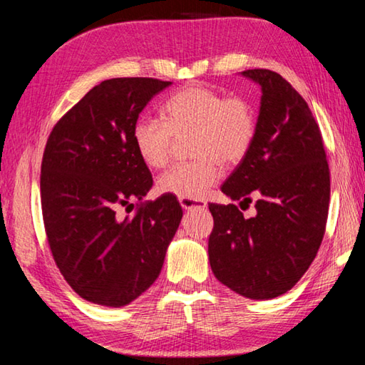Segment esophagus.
I'll return each mask as SVG.
<instances>
[{"label":"esophagus","instance_id":"1","mask_svg":"<svg viewBox=\"0 0 365 365\" xmlns=\"http://www.w3.org/2000/svg\"><path fill=\"white\" fill-rule=\"evenodd\" d=\"M180 201V206L183 209H205L206 201L202 200H190V197H178Z\"/></svg>","mask_w":365,"mask_h":365}]
</instances>
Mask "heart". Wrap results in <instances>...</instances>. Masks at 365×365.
<instances>
[{"label": "heart", "mask_w": 365, "mask_h": 365, "mask_svg": "<svg viewBox=\"0 0 365 365\" xmlns=\"http://www.w3.org/2000/svg\"><path fill=\"white\" fill-rule=\"evenodd\" d=\"M163 120L141 117L135 122V151L148 168L168 164L174 137H190L197 159L172 165L158 178L160 193L200 200L220 177V164L246 158L257 132L256 108L245 96H227L201 85L175 91L160 106Z\"/></svg>", "instance_id": "1"}]
</instances>
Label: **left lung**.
<instances>
[{"mask_svg": "<svg viewBox=\"0 0 365 365\" xmlns=\"http://www.w3.org/2000/svg\"><path fill=\"white\" fill-rule=\"evenodd\" d=\"M261 85L257 132L250 153L222 191L250 206L209 205L214 228L209 262L215 279L251 299H272L292 289L322 243L330 202V169L319 123L280 73L250 69Z\"/></svg>", "mask_w": 365, "mask_h": 365, "instance_id": "8db88e82", "label": "left lung"}]
</instances>
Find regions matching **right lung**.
I'll use <instances>...</instances> for the list:
<instances>
[{
    "label": "right lung",
    "mask_w": 365,
    "mask_h": 365,
    "mask_svg": "<svg viewBox=\"0 0 365 365\" xmlns=\"http://www.w3.org/2000/svg\"><path fill=\"white\" fill-rule=\"evenodd\" d=\"M170 83L104 80L48 137L40 175L48 245L71 288L95 304L120 307L146 292L182 220L174 195L141 201L153 177L132 140L141 110ZM133 199L140 202L133 217L117 218L116 209Z\"/></svg>",
    "instance_id": "right-lung-1"
}]
</instances>
